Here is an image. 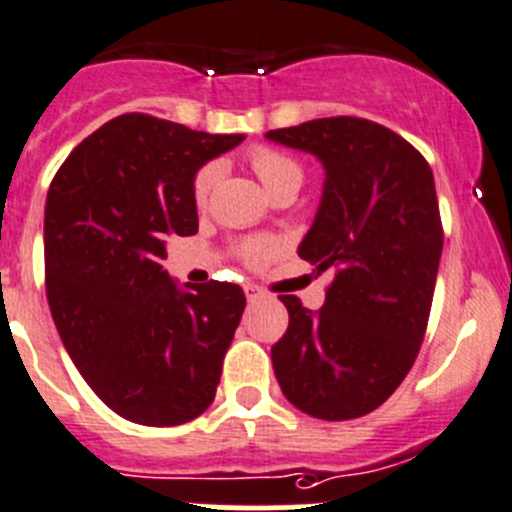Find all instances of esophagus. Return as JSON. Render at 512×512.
I'll use <instances>...</instances> for the list:
<instances>
[{"label":"esophagus","instance_id":"34e87169","mask_svg":"<svg viewBox=\"0 0 512 512\" xmlns=\"http://www.w3.org/2000/svg\"><path fill=\"white\" fill-rule=\"evenodd\" d=\"M243 291H246V299L248 301H256V299H261V296H264V291H261L259 286H253V284L243 286Z\"/></svg>","mask_w":512,"mask_h":512}]
</instances>
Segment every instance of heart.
Returning <instances> with one entry per match:
<instances>
[{
	"label": "heart",
	"instance_id": "1",
	"mask_svg": "<svg viewBox=\"0 0 512 512\" xmlns=\"http://www.w3.org/2000/svg\"><path fill=\"white\" fill-rule=\"evenodd\" d=\"M248 160H251L253 173L259 175V180L271 196H276L284 188H299L301 180H304V170H301L299 160L291 158L284 150L269 148V145H256L248 153ZM218 175H221V165L218 163H206L198 168L196 178H193V201H206L208 193L216 186ZM271 253H274V243L266 241V238H253V241L243 243V259L248 264H261V261L269 259Z\"/></svg>",
	"mask_w": 512,
	"mask_h": 512
}]
</instances>
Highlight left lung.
I'll return each instance as SVG.
<instances>
[{
	"label": "left lung",
	"instance_id": "obj_1",
	"mask_svg": "<svg viewBox=\"0 0 512 512\" xmlns=\"http://www.w3.org/2000/svg\"><path fill=\"white\" fill-rule=\"evenodd\" d=\"M266 138L316 155L324 193L299 256L332 271L319 311L279 296L289 329L271 347L281 392L316 420L377 410L415 364L430 319L442 223L420 150L364 118H321Z\"/></svg>",
	"mask_w": 512,
	"mask_h": 512
}]
</instances>
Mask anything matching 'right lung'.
<instances>
[{"label": "right lung", "instance_id": "obj_1", "mask_svg": "<svg viewBox=\"0 0 512 512\" xmlns=\"http://www.w3.org/2000/svg\"><path fill=\"white\" fill-rule=\"evenodd\" d=\"M241 140L128 113L82 140L52 178V319L92 392L125 420L183 425L216 397L246 296L223 281L180 289L160 261L170 236L198 231V168Z\"/></svg>", "mask_w": 512, "mask_h": 512}]
</instances>
